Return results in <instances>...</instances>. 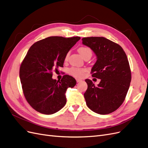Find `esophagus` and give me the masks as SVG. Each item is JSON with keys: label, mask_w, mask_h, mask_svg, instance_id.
Segmentation results:
<instances>
[{"label": "esophagus", "mask_w": 148, "mask_h": 148, "mask_svg": "<svg viewBox=\"0 0 148 148\" xmlns=\"http://www.w3.org/2000/svg\"><path fill=\"white\" fill-rule=\"evenodd\" d=\"M76 81H77V82H81V81H82V80H80L79 79H76Z\"/></svg>", "instance_id": "34e87169"}]
</instances>
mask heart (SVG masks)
Wrapping results in <instances>:
<instances>
[{
	"label": "heart",
	"mask_w": 148,
	"mask_h": 148,
	"mask_svg": "<svg viewBox=\"0 0 148 148\" xmlns=\"http://www.w3.org/2000/svg\"><path fill=\"white\" fill-rule=\"evenodd\" d=\"M78 51L80 55L82 56V58L84 59L86 58L87 57H90L91 58L92 56V52L91 49H90L89 47H80L78 49ZM69 57V53H67L65 56V60H67ZM85 70L81 68H72L69 70V73L72 74L73 76L75 77H82Z\"/></svg>",
	"instance_id": "1"
}]
</instances>
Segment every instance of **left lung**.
Wrapping results in <instances>:
<instances>
[{"instance_id": "left-lung-1", "label": "left lung", "mask_w": 148, "mask_h": 148, "mask_svg": "<svg viewBox=\"0 0 148 148\" xmlns=\"http://www.w3.org/2000/svg\"><path fill=\"white\" fill-rule=\"evenodd\" d=\"M82 40L97 57L92 76L101 79L97 87L91 80L85 79L87 105L101 115L111 113L124 101L130 87L132 75L127 56L120 45L105 37H84Z\"/></svg>"}]
</instances>
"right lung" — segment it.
<instances>
[{"mask_svg": "<svg viewBox=\"0 0 148 148\" xmlns=\"http://www.w3.org/2000/svg\"><path fill=\"white\" fill-rule=\"evenodd\" d=\"M80 39L51 36L34 43L20 66V78L23 94L30 106L40 113L50 115L60 111L66 103L65 93L76 80L64 75L60 81L52 79V71L63 67L65 56Z\"/></svg>", "mask_w": 148, "mask_h": 148, "instance_id": "add662e5", "label": "right lung"}]
</instances>
